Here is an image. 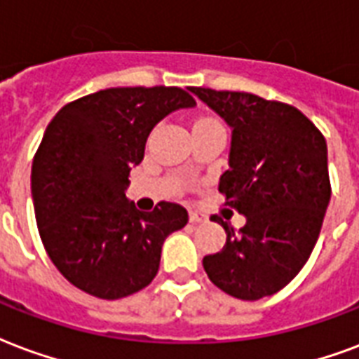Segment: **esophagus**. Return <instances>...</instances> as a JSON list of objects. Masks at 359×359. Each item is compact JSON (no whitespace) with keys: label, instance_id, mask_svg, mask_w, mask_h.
<instances>
[{"label":"esophagus","instance_id":"34e87169","mask_svg":"<svg viewBox=\"0 0 359 359\" xmlns=\"http://www.w3.org/2000/svg\"><path fill=\"white\" fill-rule=\"evenodd\" d=\"M190 222L191 224H201V222H207V216L198 212V210H191L190 212Z\"/></svg>","mask_w":359,"mask_h":359}]
</instances>
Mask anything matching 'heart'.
I'll return each mask as SVG.
<instances>
[{"label": "heart", "instance_id": "b5f03b06", "mask_svg": "<svg viewBox=\"0 0 359 359\" xmlns=\"http://www.w3.org/2000/svg\"><path fill=\"white\" fill-rule=\"evenodd\" d=\"M203 120H209V118H203Z\"/></svg>", "mask_w": 359, "mask_h": 359}]
</instances>
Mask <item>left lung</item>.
Instances as JSON below:
<instances>
[{
    "mask_svg": "<svg viewBox=\"0 0 359 359\" xmlns=\"http://www.w3.org/2000/svg\"><path fill=\"white\" fill-rule=\"evenodd\" d=\"M231 128L229 169L218 190L245 215L220 252L203 258L210 283L243 301L277 294L307 264L332 198L327 147L295 107L246 92L190 88Z\"/></svg>",
    "mask_w": 359,
    "mask_h": 359,
    "instance_id": "1",
    "label": "left lung"
}]
</instances>
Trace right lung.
Instances as JSON below:
<instances>
[{
	"label": "right lung",
	"mask_w": 359,
	"mask_h": 359,
	"mask_svg": "<svg viewBox=\"0 0 359 359\" xmlns=\"http://www.w3.org/2000/svg\"><path fill=\"white\" fill-rule=\"evenodd\" d=\"M194 105L177 86L107 88L67 103L46 126L32 165L35 220L48 258L73 286L120 299L152 283L163 241L184 228L188 212L169 201L135 209L128 177L152 128Z\"/></svg>",
	"instance_id": "add662e5"
}]
</instances>
